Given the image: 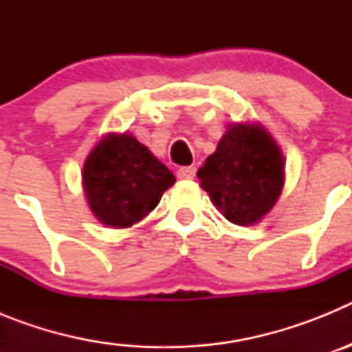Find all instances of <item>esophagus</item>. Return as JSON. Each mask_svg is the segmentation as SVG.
Wrapping results in <instances>:
<instances>
[{
  "label": "esophagus",
  "instance_id": "esophagus-1",
  "mask_svg": "<svg viewBox=\"0 0 352 352\" xmlns=\"http://www.w3.org/2000/svg\"><path fill=\"white\" fill-rule=\"evenodd\" d=\"M176 174H178L179 179H192L195 176V167H192V166L179 167V169L176 170Z\"/></svg>",
  "mask_w": 352,
  "mask_h": 352
}]
</instances>
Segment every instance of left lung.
Returning <instances> with one entry per match:
<instances>
[{
	"instance_id": "obj_1",
	"label": "left lung",
	"mask_w": 352,
	"mask_h": 352,
	"mask_svg": "<svg viewBox=\"0 0 352 352\" xmlns=\"http://www.w3.org/2000/svg\"><path fill=\"white\" fill-rule=\"evenodd\" d=\"M201 186L229 222L252 226L275 206L284 186V158L270 133L232 125L197 170Z\"/></svg>"
}]
</instances>
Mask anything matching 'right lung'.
I'll return each instance as SVG.
<instances>
[{
	"mask_svg": "<svg viewBox=\"0 0 352 352\" xmlns=\"http://www.w3.org/2000/svg\"><path fill=\"white\" fill-rule=\"evenodd\" d=\"M174 182V174L130 133H109L82 169L89 208L111 227H130L144 219Z\"/></svg>",
	"mask_w": 352,
	"mask_h": 352,
	"instance_id": "right-lung-1",
	"label": "right lung"
}]
</instances>
